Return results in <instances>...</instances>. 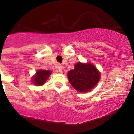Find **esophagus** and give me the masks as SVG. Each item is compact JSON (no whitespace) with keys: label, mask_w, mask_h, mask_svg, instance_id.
<instances>
[{"label":"esophagus","mask_w":134,"mask_h":134,"mask_svg":"<svg viewBox=\"0 0 134 134\" xmlns=\"http://www.w3.org/2000/svg\"><path fill=\"white\" fill-rule=\"evenodd\" d=\"M57 69L58 71L60 72H62V70H63V67L61 65L58 64L57 65Z\"/></svg>","instance_id":"1"}]
</instances>
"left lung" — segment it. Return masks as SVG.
<instances>
[{
  "instance_id": "left-lung-1",
  "label": "left lung",
  "mask_w": 134,
  "mask_h": 134,
  "mask_svg": "<svg viewBox=\"0 0 134 134\" xmlns=\"http://www.w3.org/2000/svg\"><path fill=\"white\" fill-rule=\"evenodd\" d=\"M70 83L79 92L91 91L100 80V72L91 63H76L74 69L67 72Z\"/></svg>"
}]
</instances>
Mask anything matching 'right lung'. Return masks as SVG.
Returning a JSON list of instances; mask_svg holds the SVG:
<instances>
[{
    "mask_svg": "<svg viewBox=\"0 0 134 134\" xmlns=\"http://www.w3.org/2000/svg\"><path fill=\"white\" fill-rule=\"evenodd\" d=\"M52 72L49 70L38 69L32 78V82L36 86H42L49 79Z\"/></svg>",
    "mask_w": 134,
    "mask_h": 134,
    "instance_id": "obj_1",
    "label": "right lung"
}]
</instances>
